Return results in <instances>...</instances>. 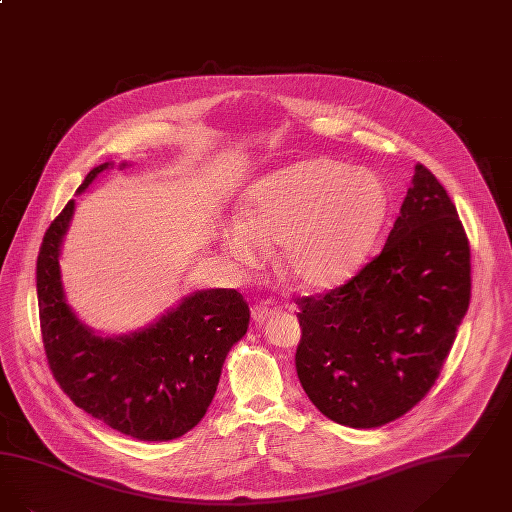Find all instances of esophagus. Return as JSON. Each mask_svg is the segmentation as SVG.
<instances>
[{
    "label": "esophagus",
    "mask_w": 512,
    "mask_h": 512,
    "mask_svg": "<svg viewBox=\"0 0 512 512\" xmlns=\"http://www.w3.org/2000/svg\"><path fill=\"white\" fill-rule=\"evenodd\" d=\"M276 314H278V310L270 307L268 303H259V305H255V307L251 308V318H253V322L259 324V326L265 324L266 320L274 318Z\"/></svg>",
    "instance_id": "esophagus-1"
}]
</instances>
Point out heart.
I'll return each mask as SVG.
<instances>
[{
    "label": "heart",
    "mask_w": 512,
    "mask_h": 512,
    "mask_svg": "<svg viewBox=\"0 0 512 512\" xmlns=\"http://www.w3.org/2000/svg\"><path fill=\"white\" fill-rule=\"evenodd\" d=\"M389 194L368 169L314 158L253 184L244 217L223 228L221 246L253 265L268 246H280V268L303 289L345 282L373 246L387 219Z\"/></svg>",
    "instance_id": "1"
}]
</instances>
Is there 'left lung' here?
<instances>
[{
	"label": "left lung",
	"instance_id": "1",
	"mask_svg": "<svg viewBox=\"0 0 512 512\" xmlns=\"http://www.w3.org/2000/svg\"><path fill=\"white\" fill-rule=\"evenodd\" d=\"M469 301L465 228L417 164L383 251L345 286L297 301L295 368L310 402L352 429L402 417L438 379Z\"/></svg>",
	"mask_w": 512,
	"mask_h": 512
}]
</instances>
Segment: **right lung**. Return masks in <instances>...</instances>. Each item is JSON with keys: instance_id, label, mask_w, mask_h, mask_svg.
I'll list each match as a JSON object with an SVG mask.
<instances>
[{"instance_id": "right-lung-1", "label": "right lung", "mask_w": 512, "mask_h": 512, "mask_svg": "<svg viewBox=\"0 0 512 512\" xmlns=\"http://www.w3.org/2000/svg\"><path fill=\"white\" fill-rule=\"evenodd\" d=\"M112 165L93 167L78 192ZM72 215L74 200L47 228L36 265L41 339L53 377L110 429L144 442L179 438L209 408L228 350L246 335L249 307L236 289H204L139 331L95 333L62 291L59 255Z\"/></svg>"}]
</instances>
